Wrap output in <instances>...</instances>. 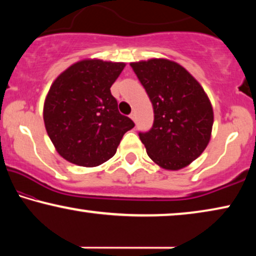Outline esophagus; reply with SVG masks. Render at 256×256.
<instances>
[{"mask_svg":"<svg viewBox=\"0 0 256 256\" xmlns=\"http://www.w3.org/2000/svg\"><path fill=\"white\" fill-rule=\"evenodd\" d=\"M130 118H132V120L134 121V122H136V114H135V113H132V114H130Z\"/></svg>","mask_w":256,"mask_h":256,"instance_id":"obj_1","label":"esophagus"}]
</instances>
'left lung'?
<instances>
[{"label": "left lung", "mask_w": 256, "mask_h": 256, "mask_svg": "<svg viewBox=\"0 0 256 256\" xmlns=\"http://www.w3.org/2000/svg\"><path fill=\"white\" fill-rule=\"evenodd\" d=\"M154 108L152 128L140 132L157 166L180 170L208 146L213 108L200 84L177 62L164 58L130 62Z\"/></svg>", "instance_id": "1"}]
</instances>
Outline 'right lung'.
<instances>
[{"instance_id": "obj_1", "label": "right lung", "mask_w": 256, "mask_h": 256, "mask_svg": "<svg viewBox=\"0 0 256 256\" xmlns=\"http://www.w3.org/2000/svg\"><path fill=\"white\" fill-rule=\"evenodd\" d=\"M124 62L84 59L52 82L43 118L48 138L62 158L80 166H96L116 152L124 132L134 127L120 114L110 87Z\"/></svg>"}]
</instances>
